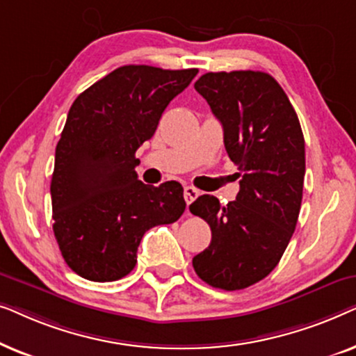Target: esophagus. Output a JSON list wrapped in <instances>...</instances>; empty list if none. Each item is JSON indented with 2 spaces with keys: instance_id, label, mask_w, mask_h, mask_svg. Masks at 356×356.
<instances>
[{
  "instance_id": "34e87169",
  "label": "esophagus",
  "mask_w": 356,
  "mask_h": 356,
  "mask_svg": "<svg viewBox=\"0 0 356 356\" xmlns=\"http://www.w3.org/2000/svg\"><path fill=\"white\" fill-rule=\"evenodd\" d=\"M199 196V191L194 186H186L184 188V199H186V204L189 206L194 199H196Z\"/></svg>"
}]
</instances>
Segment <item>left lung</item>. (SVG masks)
I'll use <instances>...</instances> for the list:
<instances>
[{
  "instance_id": "1",
  "label": "left lung",
  "mask_w": 356,
  "mask_h": 356,
  "mask_svg": "<svg viewBox=\"0 0 356 356\" xmlns=\"http://www.w3.org/2000/svg\"><path fill=\"white\" fill-rule=\"evenodd\" d=\"M194 89L222 123L241 179L236 201L222 206L204 194L189 206L212 232L193 267L211 286L241 290L275 269L295 232L305 181L303 131L289 97L267 72H207Z\"/></svg>"
}]
</instances>
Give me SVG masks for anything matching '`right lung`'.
Here are the masks:
<instances>
[{"label":"right lung","instance_id":"right-lung-1","mask_svg":"<svg viewBox=\"0 0 356 356\" xmlns=\"http://www.w3.org/2000/svg\"><path fill=\"white\" fill-rule=\"evenodd\" d=\"M197 70L129 65L111 71L71 105L51 177L53 232L66 264L92 282H113L138 262L152 227L177 222L186 202L177 181L138 179L136 150Z\"/></svg>","mask_w":356,"mask_h":356}]
</instances>
